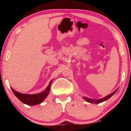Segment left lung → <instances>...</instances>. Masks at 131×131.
<instances>
[{
  "mask_svg": "<svg viewBox=\"0 0 131 131\" xmlns=\"http://www.w3.org/2000/svg\"><path fill=\"white\" fill-rule=\"evenodd\" d=\"M117 90H116L115 91H114L112 93V94L108 95H107V96H105V97L103 98H101V99H100V100H92V99H90V98H84V99L86 100V101H87L88 102H89V103H102V102L104 101H106L107 100H108L110 98L111 96H112L113 95L115 94V92L117 91Z\"/></svg>",
  "mask_w": 131,
  "mask_h": 131,
  "instance_id": "obj_1",
  "label": "left lung"
}]
</instances>
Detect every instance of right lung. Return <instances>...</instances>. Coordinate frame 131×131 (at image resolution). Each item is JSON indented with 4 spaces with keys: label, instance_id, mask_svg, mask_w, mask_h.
I'll list each match as a JSON object with an SVG mask.
<instances>
[{
    "label": "right lung",
    "instance_id": "obj_1",
    "mask_svg": "<svg viewBox=\"0 0 131 131\" xmlns=\"http://www.w3.org/2000/svg\"><path fill=\"white\" fill-rule=\"evenodd\" d=\"M52 83V81L50 82L49 85L46 88L45 90L42 93L40 94H21L17 91L14 90L13 88L11 89L12 92L14 94V95L22 102V103L27 104L28 105H35L38 104H40L47 97L48 95L49 94L50 88H51V84Z\"/></svg>",
    "mask_w": 131,
    "mask_h": 131
}]
</instances>
